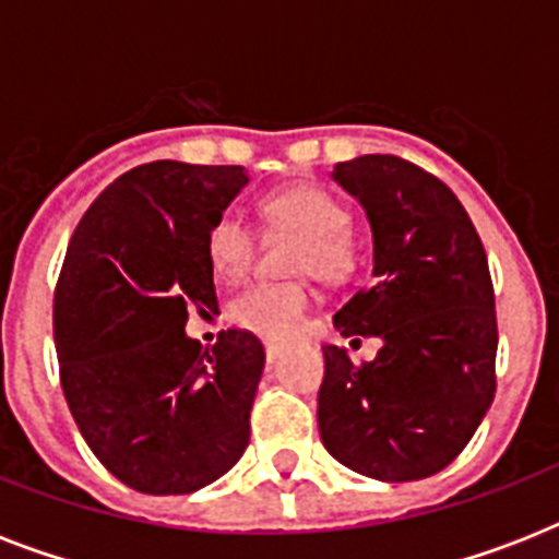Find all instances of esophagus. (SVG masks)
Here are the masks:
<instances>
[{"label":"esophagus","instance_id":"esophagus-1","mask_svg":"<svg viewBox=\"0 0 559 559\" xmlns=\"http://www.w3.org/2000/svg\"><path fill=\"white\" fill-rule=\"evenodd\" d=\"M281 354H284V348H281V345H275V342H266V362H275Z\"/></svg>","mask_w":559,"mask_h":559}]
</instances>
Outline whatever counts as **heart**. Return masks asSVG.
I'll use <instances>...</instances> for the list:
<instances>
[{
  "mask_svg": "<svg viewBox=\"0 0 559 559\" xmlns=\"http://www.w3.org/2000/svg\"><path fill=\"white\" fill-rule=\"evenodd\" d=\"M263 217L275 228L298 231L293 270L319 278H342L354 266L348 211L333 193L316 186H289L263 200ZM205 252L219 278H240L254 252V231L237 211H223L209 228ZM310 307L305 281H254L228 305L231 322L266 340H289Z\"/></svg>",
  "mask_w": 559,
  "mask_h": 559,
  "instance_id": "b5f03b06",
  "label": "heart"
}]
</instances>
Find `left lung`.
<instances>
[{
  "instance_id": "left-lung-1",
  "label": "left lung",
  "mask_w": 559,
  "mask_h": 559,
  "mask_svg": "<svg viewBox=\"0 0 559 559\" xmlns=\"http://www.w3.org/2000/svg\"><path fill=\"white\" fill-rule=\"evenodd\" d=\"M333 179L366 209L373 237L371 287L333 324L382 348L357 366L324 345V450L380 481L435 476L493 403L499 331L485 246L459 197L400 156L340 162Z\"/></svg>"
}]
</instances>
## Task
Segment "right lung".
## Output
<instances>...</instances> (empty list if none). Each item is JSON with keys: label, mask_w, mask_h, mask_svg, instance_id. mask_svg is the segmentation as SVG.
<instances>
[{"label": "right lung", "mask_w": 559, "mask_h": 559, "mask_svg": "<svg viewBox=\"0 0 559 559\" xmlns=\"http://www.w3.org/2000/svg\"><path fill=\"white\" fill-rule=\"evenodd\" d=\"M249 182L240 165L151 162L100 191L74 228L55 289L60 385L83 441L139 493L217 481L249 447L263 345L186 333L217 307L211 223Z\"/></svg>", "instance_id": "1"}]
</instances>
